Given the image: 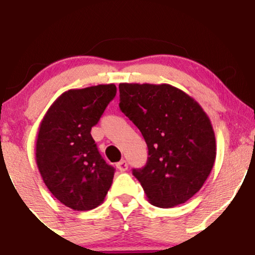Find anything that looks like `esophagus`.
Segmentation results:
<instances>
[{
  "label": "esophagus",
  "mask_w": 255,
  "mask_h": 255,
  "mask_svg": "<svg viewBox=\"0 0 255 255\" xmlns=\"http://www.w3.org/2000/svg\"><path fill=\"white\" fill-rule=\"evenodd\" d=\"M116 168L119 169L120 171H126L128 169V163L126 162V160H121V162H119L118 164H116Z\"/></svg>",
  "instance_id": "34e87169"
}]
</instances>
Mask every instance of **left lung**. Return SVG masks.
Masks as SVG:
<instances>
[{"label":"left lung","mask_w":255,"mask_h":255,"mask_svg":"<svg viewBox=\"0 0 255 255\" xmlns=\"http://www.w3.org/2000/svg\"><path fill=\"white\" fill-rule=\"evenodd\" d=\"M120 109L139 128L147 163L134 169L150 204L174 207L200 191L216 160L211 121L200 104L169 84L119 85Z\"/></svg>","instance_id":"left-lung-1"}]
</instances>
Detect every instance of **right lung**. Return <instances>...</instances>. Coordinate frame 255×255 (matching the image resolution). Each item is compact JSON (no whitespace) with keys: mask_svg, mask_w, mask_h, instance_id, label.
Wrapping results in <instances>:
<instances>
[{"mask_svg":"<svg viewBox=\"0 0 255 255\" xmlns=\"http://www.w3.org/2000/svg\"><path fill=\"white\" fill-rule=\"evenodd\" d=\"M114 84L63 92L50 105L38 128L36 163L51 194L75 211L104 201L115 169L99 154L91 128L115 97Z\"/></svg>","mask_w":255,"mask_h":255,"instance_id":"add662e5","label":"right lung"}]
</instances>
